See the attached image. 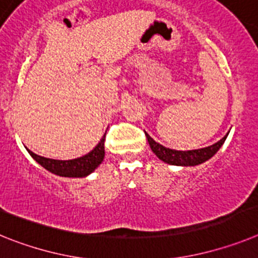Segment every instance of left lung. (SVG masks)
<instances>
[{"instance_id": "1", "label": "left lung", "mask_w": 258, "mask_h": 258, "mask_svg": "<svg viewBox=\"0 0 258 258\" xmlns=\"http://www.w3.org/2000/svg\"><path fill=\"white\" fill-rule=\"evenodd\" d=\"M145 136H147L148 143L151 145V149L153 151V153L156 154L161 161L170 163V165H176V166H195V165L205 162V161L209 160L210 157H213L217 152H218V149L222 147L226 138H227V136H225V138L221 139L219 142H217L216 144H213L207 148H201V149H194V151H175V149H170V148L161 145L160 143L154 142L153 139L148 135V134H145Z\"/></svg>"}]
</instances>
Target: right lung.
I'll use <instances>...</instances> for the list:
<instances>
[{"instance_id": "right-lung-1", "label": "right lung", "mask_w": 258, "mask_h": 258, "mask_svg": "<svg viewBox=\"0 0 258 258\" xmlns=\"http://www.w3.org/2000/svg\"><path fill=\"white\" fill-rule=\"evenodd\" d=\"M106 135V132H105ZM105 135L100 140L95 149H92L86 156L75 158V160L61 161V160H51V158H45L39 154H35L28 149V153L32 156L36 162H39L44 169L53 172L55 175L67 176V178H83L91 174L96 167L102 162L105 156Z\"/></svg>"}]
</instances>
